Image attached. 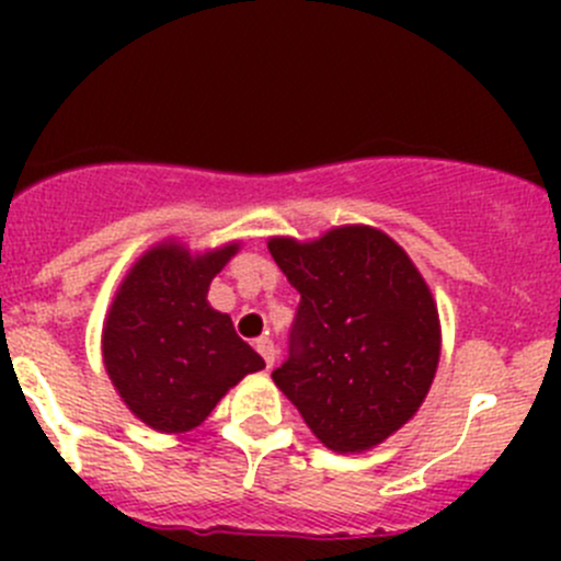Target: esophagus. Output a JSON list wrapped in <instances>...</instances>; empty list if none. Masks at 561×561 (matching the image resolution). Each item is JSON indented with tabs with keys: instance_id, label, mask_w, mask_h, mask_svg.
Segmentation results:
<instances>
[{
	"instance_id": "obj_1",
	"label": "esophagus",
	"mask_w": 561,
	"mask_h": 561,
	"mask_svg": "<svg viewBox=\"0 0 561 561\" xmlns=\"http://www.w3.org/2000/svg\"><path fill=\"white\" fill-rule=\"evenodd\" d=\"M254 350H257L260 355H263V360H265V366H274V360H276V344L271 342L268 336H260L257 342H254Z\"/></svg>"
}]
</instances>
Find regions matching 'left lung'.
<instances>
[{"label":"left lung","instance_id":"left-lung-1","mask_svg":"<svg viewBox=\"0 0 561 561\" xmlns=\"http://www.w3.org/2000/svg\"><path fill=\"white\" fill-rule=\"evenodd\" d=\"M301 293L290 353L271 371L325 448L355 454L417 412L439 364V317L407 252L364 225L312 244L271 239Z\"/></svg>","mask_w":561,"mask_h":561}]
</instances>
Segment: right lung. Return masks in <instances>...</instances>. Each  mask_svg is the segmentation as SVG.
Instances as JSON below:
<instances>
[{
  "label": "right lung",
  "mask_w": 561,
  "mask_h": 561,
  "mask_svg": "<svg viewBox=\"0 0 561 561\" xmlns=\"http://www.w3.org/2000/svg\"><path fill=\"white\" fill-rule=\"evenodd\" d=\"M239 244L192 257L179 244L146 252L118 287L103 360L124 404L165 434L201 426L217 401L265 360L206 293Z\"/></svg>",
  "instance_id": "add662e5"
}]
</instances>
